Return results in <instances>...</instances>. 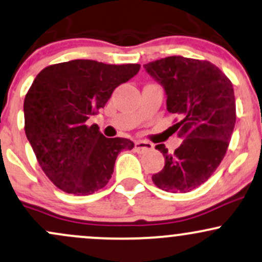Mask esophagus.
Listing matches in <instances>:
<instances>
[{
	"label": "esophagus",
	"instance_id": "1",
	"mask_svg": "<svg viewBox=\"0 0 262 262\" xmlns=\"http://www.w3.org/2000/svg\"><path fill=\"white\" fill-rule=\"evenodd\" d=\"M134 149L138 153H146V151H150L153 149V144L148 142H143V140H138L134 144Z\"/></svg>",
	"mask_w": 262,
	"mask_h": 262
}]
</instances>
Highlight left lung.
I'll use <instances>...</instances> for the list:
<instances>
[{"label":"left lung","mask_w":262,"mask_h":262,"mask_svg":"<svg viewBox=\"0 0 262 262\" xmlns=\"http://www.w3.org/2000/svg\"><path fill=\"white\" fill-rule=\"evenodd\" d=\"M144 68L163 85L169 113L180 117L173 126L183 138L174 153L164 144L155 146L165 164L151 179L164 191H191L211 177L228 150L236 122L232 83L212 63L182 56L149 62Z\"/></svg>","instance_id":"obj_1"}]
</instances>
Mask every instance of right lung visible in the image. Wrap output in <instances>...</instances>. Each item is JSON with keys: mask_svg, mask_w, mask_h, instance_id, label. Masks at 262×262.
<instances>
[{"mask_svg": "<svg viewBox=\"0 0 262 262\" xmlns=\"http://www.w3.org/2000/svg\"><path fill=\"white\" fill-rule=\"evenodd\" d=\"M139 70L140 64L74 59L37 74L24 103L25 132L42 170L57 188L93 194L108 184L118 154L133 149L132 140L105 138L98 125L85 123Z\"/></svg>", "mask_w": 262, "mask_h": 262, "instance_id": "right-lung-1", "label": "right lung"}]
</instances>
